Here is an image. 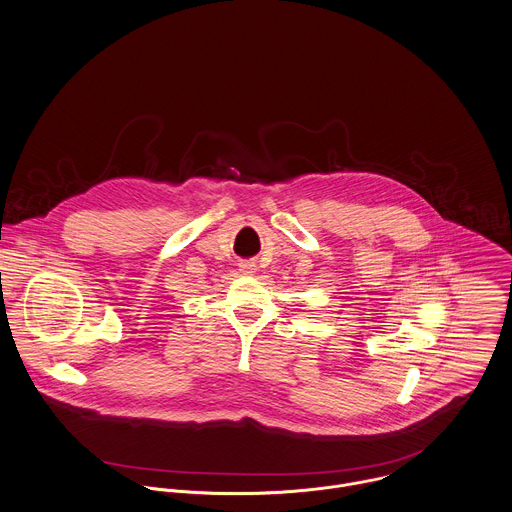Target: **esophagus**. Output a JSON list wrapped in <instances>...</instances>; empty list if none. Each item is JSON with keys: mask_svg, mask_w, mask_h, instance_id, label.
<instances>
[{"mask_svg": "<svg viewBox=\"0 0 512 512\" xmlns=\"http://www.w3.org/2000/svg\"><path fill=\"white\" fill-rule=\"evenodd\" d=\"M254 270H256V266H254L252 262H242V264H240V272H242V274H246V276L254 274Z\"/></svg>", "mask_w": 512, "mask_h": 512, "instance_id": "1", "label": "esophagus"}]
</instances>
